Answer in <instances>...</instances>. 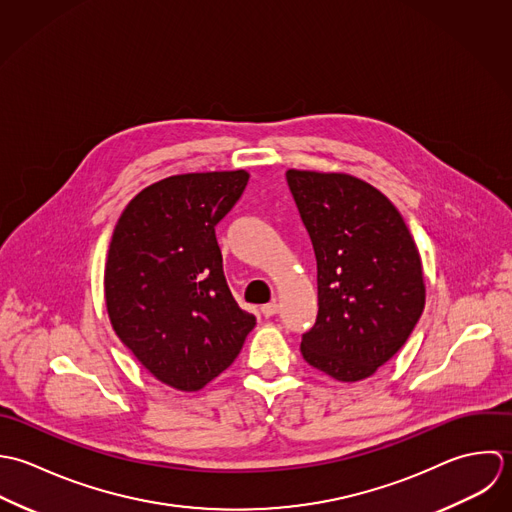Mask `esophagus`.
Segmentation results:
<instances>
[{
  "mask_svg": "<svg viewBox=\"0 0 512 512\" xmlns=\"http://www.w3.org/2000/svg\"><path fill=\"white\" fill-rule=\"evenodd\" d=\"M261 312H263V316H275L277 312H279V305H277V301H273V303H269V305H263L261 307Z\"/></svg>",
  "mask_w": 512,
  "mask_h": 512,
  "instance_id": "obj_1",
  "label": "esophagus"
}]
</instances>
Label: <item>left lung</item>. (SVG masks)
Segmentation results:
<instances>
[{"instance_id": "8db88e82", "label": "left lung", "mask_w": 512, "mask_h": 512, "mask_svg": "<svg viewBox=\"0 0 512 512\" xmlns=\"http://www.w3.org/2000/svg\"><path fill=\"white\" fill-rule=\"evenodd\" d=\"M287 182L316 255L318 316L303 358L338 382L366 380L425 307L417 245L396 205L356 176L291 168Z\"/></svg>"}]
</instances>
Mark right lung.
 I'll list each match as a JSON object with an SVG mask.
<instances>
[{
	"label": "right lung",
	"instance_id": "obj_1",
	"mask_svg": "<svg viewBox=\"0 0 512 512\" xmlns=\"http://www.w3.org/2000/svg\"><path fill=\"white\" fill-rule=\"evenodd\" d=\"M247 180V170L164 178L124 207L108 245L112 330L156 380L180 392H198L227 370L255 326L225 283L215 239Z\"/></svg>",
	"mask_w": 512,
	"mask_h": 512
}]
</instances>
